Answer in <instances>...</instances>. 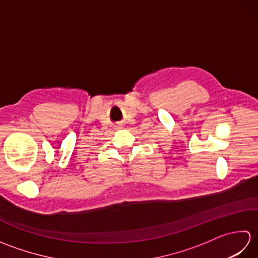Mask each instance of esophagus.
<instances>
[{
    "instance_id": "obj_1",
    "label": "esophagus",
    "mask_w": 258,
    "mask_h": 258,
    "mask_svg": "<svg viewBox=\"0 0 258 258\" xmlns=\"http://www.w3.org/2000/svg\"><path fill=\"white\" fill-rule=\"evenodd\" d=\"M123 127H124L123 124H118L117 126H115V128H116V130H122Z\"/></svg>"
}]
</instances>
